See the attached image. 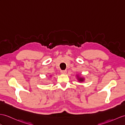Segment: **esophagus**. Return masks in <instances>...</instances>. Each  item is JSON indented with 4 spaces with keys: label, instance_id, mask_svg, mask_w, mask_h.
Masks as SVG:
<instances>
[{
    "label": "esophagus",
    "instance_id": "esophagus-1",
    "mask_svg": "<svg viewBox=\"0 0 125 125\" xmlns=\"http://www.w3.org/2000/svg\"><path fill=\"white\" fill-rule=\"evenodd\" d=\"M60 72L62 74H66V73H67V71H61Z\"/></svg>",
    "mask_w": 125,
    "mask_h": 125
}]
</instances>
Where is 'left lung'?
<instances>
[{
	"mask_svg": "<svg viewBox=\"0 0 125 125\" xmlns=\"http://www.w3.org/2000/svg\"><path fill=\"white\" fill-rule=\"evenodd\" d=\"M76 77H77V79L78 81L80 82H84L85 81V78L84 77H83L80 76L79 75H76Z\"/></svg>",
	"mask_w": 125,
	"mask_h": 125,
	"instance_id": "1",
	"label": "left lung"
}]
</instances>
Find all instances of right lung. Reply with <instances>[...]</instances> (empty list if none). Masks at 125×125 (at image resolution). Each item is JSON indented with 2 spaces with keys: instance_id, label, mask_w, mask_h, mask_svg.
<instances>
[{
  "instance_id": "1",
  "label": "right lung",
  "mask_w": 125,
  "mask_h": 125,
  "mask_svg": "<svg viewBox=\"0 0 125 125\" xmlns=\"http://www.w3.org/2000/svg\"><path fill=\"white\" fill-rule=\"evenodd\" d=\"M50 76H51V75H50Z\"/></svg>"
}]
</instances>
